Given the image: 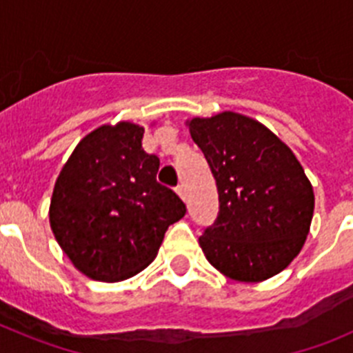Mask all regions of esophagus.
<instances>
[{
    "mask_svg": "<svg viewBox=\"0 0 353 353\" xmlns=\"http://www.w3.org/2000/svg\"><path fill=\"white\" fill-rule=\"evenodd\" d=\"M176 194H179V196H180V198H182V199H183V201H185V199H187V192H185V187H183V185H179V187H176Z\"/></svg>",
    "mask_w": 353,
    "mask_h": 353,
    "instance_id": "34e87169",
    "label": "esophagus"
}]
</instances>
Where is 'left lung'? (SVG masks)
I'll return each mask as SVG.
<instances>
[{"mask_svg": "<svg viewBox=\"0 0 353 353\" xmlns=\"http://www.w3.org/2000/svg\"><path fill=\"white\" fill-rule=\"evenodd\" d=\"M219 194V212L199 245L235 281L256 283L286 269L301 252L313 219L314 194L292 150L260 121L239 113L192 118Z\"/></svg>", "mask_w": 353, "mask_h": 353, "instance_id": "left-lung-1", "label": "left lung"}]
</instances>
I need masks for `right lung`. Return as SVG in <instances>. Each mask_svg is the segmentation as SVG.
Returning a JSON list of instances; mask_svg holds the SVG:
<instances>
[{"mask_svg": "<svg viewBox=\"0 0 353 353\" xmlns=\"http://www.w3.org/2000/svg\"><path fill=\"white\" fill-rule=\"evenodd\" d=\"M145 129L102 125L79 141L52 191L49 221L84 276L117 283L152 263L185 203L157 182L159 157L141 148Z\"/></svg>", "mask_w": 353, "mask_h": 353, "instance_id": "obj_1", "label": "right lung"}]
</instances>
